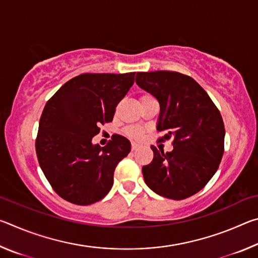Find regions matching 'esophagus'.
I'll list each match as a JSON object with an SVG mask.
<instances>
[{
  "instance_id": "1",
  "label": "esophagus",
  "mask_w": 258,
  "mask_h": 258,
  "mask_svg": "<svg viewBox=\"0 0 258 258\" xmlns=\"http://www.w3.org/2000/svg\"><path fill=\"white\" fill-rule=\"evenodd\" d=\"M140 148V145L139 143H135V142H132V150L134 151V150H138Z\"/></svg>"
}]
</instances>
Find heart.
<instances>
[{
    "label": "heart",
    "mask_w": 258,
    "mask_h": 258,
    "mask_svg": "<svg viewBox=\"0 0 258 258\" xmlns=\"http://www.w3.org/2000/svg\"><path fill=\"white\" fill-rule=\"evenodd\" d=\"M148 98H152V97H151V95H149V94H145L141 98V100L148 99ZM125 132H126V134L128 135V137L133 138V139H139V138H141V135H142V131L140 130L139 127H134V126H131V127H127V128L125 130Z\"/></svg>",
    "instance_id": "b5f03b06"
}]
</instances>
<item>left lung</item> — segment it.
<instances>
[{
  "mask_svg": "<svg viewBox=\"0 0 258 258\" xmlns=\"http://www.w3.org/2000/svg\"><path fill=\"white\" fill-rule=\"evenodd\" d=\"M137 84L158 100L159 140H173L164 152L151 146L154 159L142 167L146 184L165 198L182 200L197 194L216 173L224 152L222 116L194 78L177 72L138 73Z\"/></svg>",
  "mask_w": 258,
  "mask_h": 258,
  "instance_id": "1",
  "label": "left lung"
}]
</instances>
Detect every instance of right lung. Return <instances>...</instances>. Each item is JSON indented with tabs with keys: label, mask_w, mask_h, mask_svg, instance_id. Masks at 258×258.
I'll use <instances>...</instances> for the list:
<instances>
[{
	"label": "right lung",
	"mask_w": 258,
	"mask_h": 258,
	"mask_svg": "<svg viewBox=\"0 0 258 258\" xmlns=\"http://www.w3.org/2000/svg\"><path fill=\"white\" fill-rule=\"evenodd\" d=\"M135 73L82 74L46 102L36 138V155L53 190L67 202L86 206L107 196L117 164L131 143L115 134L107 146L93 145L100 125L111 121Z\"/></svg>",
	"instance_id": "right-lung-1"
}]
</instances>
